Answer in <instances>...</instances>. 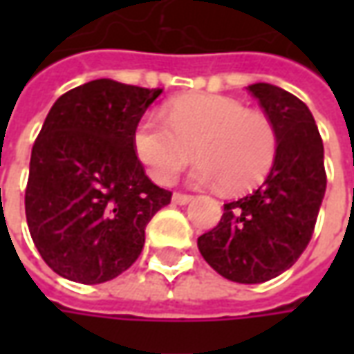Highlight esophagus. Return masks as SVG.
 Returning <instances> with one entry per match:
<instances>
[{
  "label": "esophagus",
  "mask_w": 354,
  "mask_h": 354,
  "mask_svg": "<svg viewBox=\"0 0 354 354\" xmlns=\"http://www.w3.org/2000/svg\"><path fill=\"white\" fill-rule=\"evenodd\" d=\"M192 199V195H185V193H174V195H172V203H174V205H180V207H182V205H187Z\"/></svg>",
  "instance_id": "esophagus-1"
}]
</instances>
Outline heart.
Instances as JSON below:
<instances>
[{
    "label": "heart",
    "instance_id": "1",
    "mask_svg": "<svg viewBox=\"0 0 354 354\" xmlns=\"http://www.w3.org/2000/svg\"><path fill=\"white\" fill-rule=\"evenodd\" d=\"M162 117L149 113L134 131V149L149 176L170 184L197 151L192 180L241 193L258 185L277 155V132L260 111L230 96L192 94L172 100Z\"/></svg>",
    "mask_w": 354,
    "mask_h": 354
}]
</instances>
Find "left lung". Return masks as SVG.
<instances>
[{
	"mask_svg": "<svg viewBox=\"0 0 354 354\" xmlns=\"http://www.w3.org/2000/svg\"><path fill=\"white\" fill-rule=\"evenodd\" d=\"M277 132V155L263 184L223 205L214 230L197 239L216 273L241 284L274 279L294 266L311 241L326 192L324 146L315 117L297 96L248 85Z\"/></svg>",
	"mask_w": 354,
	"mask_h": 354,
	"instance_id": "left-lung-1",
	"label": "left lung"
}]
</instances>
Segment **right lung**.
Returning a JSON list of instances; mask_svg holds the SVG:
<instances>
[{"mask_svg":"<svg viewBox=\"0 0 354 354\" xmlns=\"http://www.w3.org/2000/svg\"><path fill=\"white\" fill-rule=\"evenodd\" d=\"M162 88L94 80L62 94L32 147L26 222L45 263L100 284L138 260L146 225L172 193L134 153V131Z\"/></svg>","mask_w":354,"mask_h":354,"instance_id":"add662e5","label":"right lung"}]
</instances>
